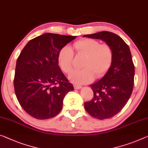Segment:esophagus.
<instances>
[{
	"instance_id": "esophagus-1",
	"label": "esophagus",
	"mask_w": 148,
	"mask_h": 148,
	"mask_svg": "<svg viewBox=\"0 0 148 148\" xmlns=\"http://www.w3.org/2000/svg\"><path fill=\"white\" fill-rule=\"evenodd\" d=\"M74 88H75V89H80V88H82V86L78 85H75Z\"/></svg>"
}]
</instances>
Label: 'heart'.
I'll return each instance as SVG.
<instances>
[{
	"instance_id": "heart-1",
	"label": "heart",
	"mask_w": 148,
	"mask_h": 148,
	"mask_svg": "<svg viewBox=\"0 0 148 148\" xmlns=\"http://www.w3.org/2000/svg\"><path fill=\"white\" fill-rule=\"evenodd\" d=\"M74 47L78 53L85 56L82 63L83 69L73 70L69 75V79L75 83H87L92 81L95 76L97 78L102 77L112 64L113 49L107 44H101L93 39H83L75 43ZM73 57V51L68 45L59 51V63L66 73L71 71Z\"/></svg>"
}]
</instances>
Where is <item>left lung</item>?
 I'll return each mask as SVG.
<instances>
[{
	"mask_svg": "<svg viewBox=\"0 0 148 148\" xmlns=\"http://www.w3.org/2000/svg\"><path fill=\"white\" fill-rule=\"evenodd\" d=\"M99 39L110 45L113 60L110 68L101 80L90 85L94 92L91 101L85 103V108L95 119H110L119 113L128 101L132 92L134 65L128 45L115 34L100 32L84 35Z\"/></svg>",
	"mask_w": 148,
	"mask_h": 148,
	"instance_id": "left-lung-1",
	"label": "left lung"
}]
</instances>
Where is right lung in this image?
Instances as JSON below:
<instances>
[{"instance_id": "right-lung-1", "label": "right lung", "mask_w": 148, "mask_h": 148, "mask_svg": "<svg viewBox=\"0 0 148 148\" xmlns=\"http://www.w3.org/2000/svg\"><path fill=\"white\" fill-rule=\"evenodd\" d=\"M76 36L45 33L29 41L17 59L14 79L20 106L39 120L56 116L73 86L61 71L58 53Z\"/></svg>"}]
</instances>
